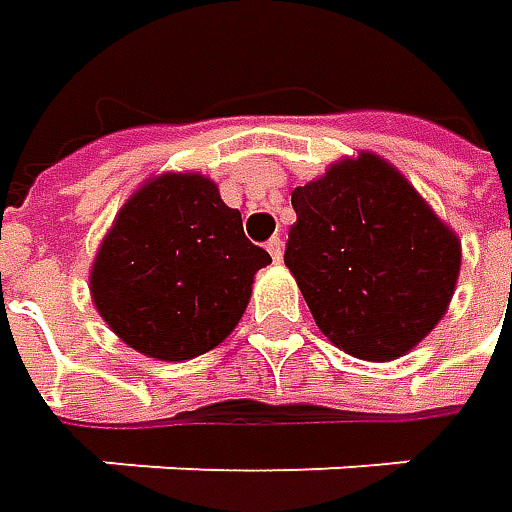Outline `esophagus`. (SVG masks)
Wrapping results in <instances>:
<instances>
[{
  "label": "esophagus",
  "mask_w": 512,
  "mask_h": 512,
  "mask_svg": "<svg viewBox=\"0 0 512 512\" xmlns=\"http://www.w3.org/2000/svg\"><path fill=\"white\" fill-rule=\"evenodd\" d=\"M267 253H270V259L279 265L282 262V253H285V245H282V239L279 236H273L270 242H267Z\"/></svg>",
  "instance_id": "esophagus-1"
}]
</instances>
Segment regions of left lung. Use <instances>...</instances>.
Returning a JSON list of instances; mask_svg holds the SVG:
<instances>
[{
    "label": "left lung",
    "mask_w": 512,
    "mask_h": 512,
    "mask_svg": "<svg viewBox=\"0 0 512 512\" xmlns=\"http://www.w3.org/2000/svg\"><path fill=\"white\" fill-rule=\"evenodd\" d=\"M285 265L319 330L364 362H393L442 322L462 239L387 159L362 150L293 190Z\"/></svg>",
    "instance_id": "1"
}]
</instances>
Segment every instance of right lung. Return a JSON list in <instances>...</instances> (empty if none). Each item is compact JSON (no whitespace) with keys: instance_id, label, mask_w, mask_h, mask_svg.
Wrapping results in <instances>:
<instances>
[{"instance_id":"obj_1","label":"right lung","mask_w":512,"mask_h":512,"mask_svg":"<svg viewBox=\"0 0 512 512\" xmlns=\"http://www.w3.org/2000/svg\"><path fill=\"white\" fill-rule=\"evenodd\" d=\"M267 250L247 242L242 213L202 173H159L105 233L90 267V299L108 327L159 362L196 359L245 313Z\"/></svg>"}]
</instances>
